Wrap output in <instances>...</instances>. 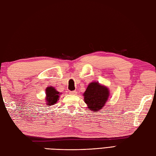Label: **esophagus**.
I'll use <instances>...</instances> for the list:
<instances>
[{"mask_svg":"<svg viewBox=\"0 0 156 156\" xmlns=\"http://www.w3.org/2000/svg\"><path fill=\"white\" fill-rule=\"evenodd\" d=\"M69 94H72V95H75V94H77V92H76V91H70V92H69Z\"/></svg>","mask_w":156,"mask_h":156,"instance_id":"esophagus-1","label":"esophagus"}]
</instances>
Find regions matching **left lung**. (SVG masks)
Returning <instances> with one entry per match:
<instances>
[{
	"mask_svg": "<svg viewBox=\"0 0 156 156\" xmlns=\"http://www.w3.org/2000/svg\"><path fill=\"white\" fill-rule=\"evenodd\" d=\"M108 88L98 82H92L88 84L83 94L84 101L88 108L94 112H98L105 107L109 97Z\"/></svg>",
	"mask_w": 156,
	"mask_h": 156,
	"instance_id": "obj_1",
	"label": "left lung"
}]
</instances>
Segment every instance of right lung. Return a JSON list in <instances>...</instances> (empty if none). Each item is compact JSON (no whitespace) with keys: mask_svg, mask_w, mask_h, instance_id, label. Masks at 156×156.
<instances>
[{"mask_svg":"<svg viewBox=\"0 0 156 156\" xmlns=\"http://www.w3.org/2000/svg\"><path fill=\"white\" fill-rule=\"evenodd\" d=\"M45 94L46 97L45 100L47 102L46 105L51 106L55 105L58 102L61 93H59L54 87H48L45 89Z\"/></svg>","mask_w":156,"mask_h":156,"instance_id":"right-lung-1","label":"right lung"}]
</instances>
